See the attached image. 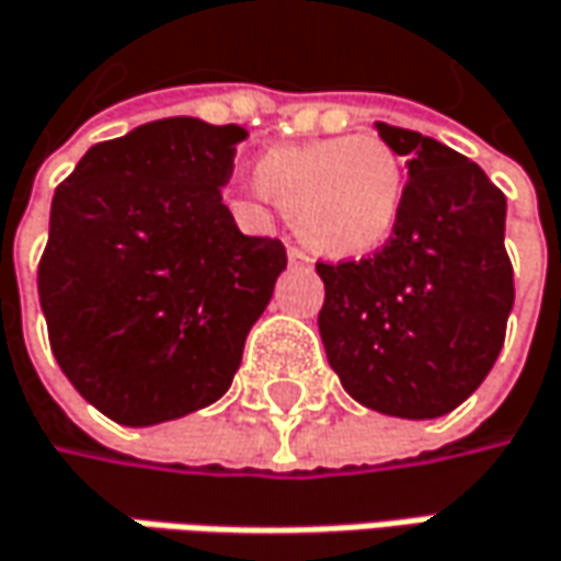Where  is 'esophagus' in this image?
I'll return each instance as SVG.
<instances>
[{
    "label": "esophagus",
    "mask_w": 561,
    "mask_h": 561,
    "mask_svg": "<svg viewBox=\"0 0 561 561\" xmlns=\"http://www.w3.org/2000/svg\"><path fill=\"white\" fill-rule=\"evenodd\" d=\"M288 260H291V263H311V256L301 248H295V244L288 248Z\"/></svg>",
    "instance_id": "obj_1"
}]
</instances>
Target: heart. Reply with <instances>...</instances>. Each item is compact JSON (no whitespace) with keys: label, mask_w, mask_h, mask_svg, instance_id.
<instances>
[{"label":"heart","mask_w":561,"mask_h":561,"mask_svg":"<svg viewBox=\"0 0 561 561\" xmlns=\"http://www.w3.org/2000/svg\"><path fill=\"white\" fill-rule=\"evenodd\" d=\"M253 181L295 218L308 248L333 260L378 250L407 196L403 161L378 136L276 146L260 154Z\"/></svg>","instance_id":"1"}]
</instances>
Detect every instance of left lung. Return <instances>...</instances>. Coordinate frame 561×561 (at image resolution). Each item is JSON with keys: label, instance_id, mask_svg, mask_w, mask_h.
I'll return each instance as SVG.
<instances>
[{"label": "left lung", "instance_id": "left-lung-1", "mask_svg": "<svg viewBox=\"0 0 561 561\" xmlns=\"http://www.w3.org/2000/svg\"><path fill=\"white\" fill-rule=\"evenodd\" d=\"M410 181L390 241L371 256L317 263L330 368L352 400L400 419L457 410L492 371L514 305L505 193L477 161L378 123Z\"/></svg>", "mask_w": 561, "mask_h": 561}]
</instances>
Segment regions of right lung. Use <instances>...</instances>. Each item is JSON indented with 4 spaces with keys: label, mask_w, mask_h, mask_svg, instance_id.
<instances>
[{
    "label": "right lung",
    "mask_w": 561,
    "mask_h": 561,
    "mask_svg": "<svg viewBox=\"0 0 561 561\" xmlns=\"http://www.w3.org/2000/svg\"><path fill=\"white\" fill-rule=\"evenodd\" d=\"M244 139L234 123L168 116L91 146L56 186L37 266L50 348L119 425L215 403L288 263L221 203Z\"/></svg>",
    "instance_id": "add662e5"
}]
</instances>
